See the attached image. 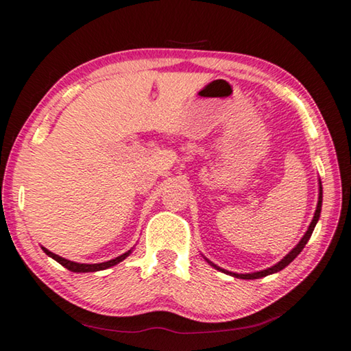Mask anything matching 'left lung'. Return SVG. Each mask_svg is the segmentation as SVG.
Here are the masks:
<instances>
[{
  "label": "left lung",
  "instance_id": "8db88e82",
  "mask_svg": "<svg viewBox=\"0 0 351 351\" xmlns=\"http://www.w3.org/2000/svg\"><path fill=\"white\" fill-rule=\"evenodd\" d=\"M320 209H322V186L319 187L317 209H316V212H314L313 221H311V224H310V228H308L306 234L304 235V239H302V240L299 241V245H297V246L293 249V251H291V252L287 255V257H285L282 261H278L277 265L271 266V268H268V269H263V271H258V272H252V274H234V272H228V271H224V269H221V268H218V266L210 263V261H209V263L213 266V268H217L218 271H223V272H226V274H230V276H234V277H237V278H246V280H254V278H261V277H266V276H269V274H274V272L282 271L283 268H287V266L291 263V261H293V260L297 257V255H299V254L302 252V249L305 247L308 240H310L313 230H314V228H316L317 219H319V217H320Z\"/></svg>",
  "mask_w": 351,
  "mask_h": 351
}]
</instances>
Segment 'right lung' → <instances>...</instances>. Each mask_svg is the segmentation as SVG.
<instances>
[{
  "label": "right lung",
  "mask_w": 351,
  "mask_h": 351,
  "mask_svg": "<svg viewBox=\"0 0 351 351\" xmlns=\"http://www.w3.org/2000/svg\"><path fill=\"white\" fill-rule=\"evenodd\" d=\"M41 249H43V251L46 252V255H49V257H52L56 261H58V263H60L62 266H64V268L69 269V271H73V272H94V271H102V269H106V268H111V266H114L117 263H121L122 260H125L128 255H130V252H132V251H128V252L119 255V257L112 258L110 261H104V263L85 265V263H75V261H71V260L63 258V257H60V255H57L54 252L47 251L46 247H41Z\"/></svg>",
  "instance_id": "right-lung-1"
}]
</instances>
